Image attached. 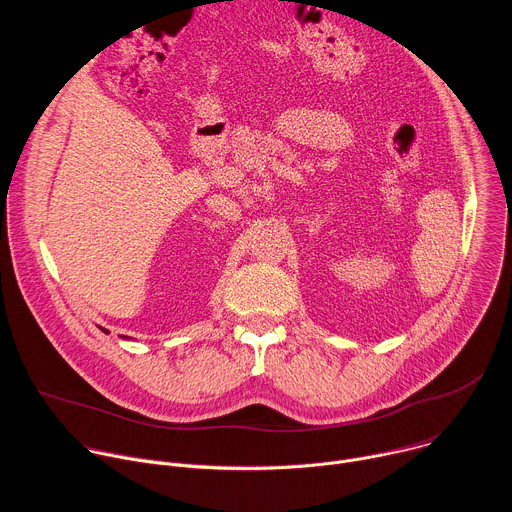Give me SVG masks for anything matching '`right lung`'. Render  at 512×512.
Listing matches in <instances>:
<instances>
[{
    "label": "right lung",
    "instance_id": "1",
    "mask_svg": "<svg viewBox=\"0 0 512 512\" xmlns=\"http://www.w3.org/2000/svg\"><path fill=\"white\" fill-rule=\"evenodd\" d=\"M101 330H103V332H107V330H105V328H101Z\"/></svg>",
    "mask_w": 512,
    "mask_h": 512
}]
</instances>
